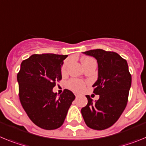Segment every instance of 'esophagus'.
<instances>
[{"instance_id": "1", "label": "esophagus", "mask_w": 146, "mask_h": 146, "mask_svg": "<svg viewBox=\"0 0 146 146\" xmlns=\"http://www.w3.org/2000/svg\"><path fill=\"white\" fill-rule=\"evenodd\" d=\"M75 95H76V98H78V96H80V95H81V94H80L79 93H77V92H76V93H75Z\"/></svg>"}]
</instances>
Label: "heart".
<instances>
[{
  "instance_id": "obj_1",
  "label": "heart",
  "mask_w": 146,
  "mask_h": 146,
  "mask_svg": "<svg viewBox=\"0 0 146 146\" xmlns=\"http://www.w3.org/2000/svg\"><path fill=\"white\" fill-rule=\"evenodd\" d=\"M81 62H82L83 66L84 67L86 65H89V64L91 63H96V60H94L93 57H85L84 58H82L81 60ZM69 65V61H66L64 62V64L62 65L61 68V72L62 74H65L67 73V70H68V67ZM68 86L70 89H73L74 91H81L83 89H84L85 84L81 80L78 79H70L68 81V84H67Z\"/></svg>"
}]
</instances>
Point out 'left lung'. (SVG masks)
Segmentation results:
<instances>
[{
    "mask_svg": "<svg viewBox=\"0 0 146 146\" xmlns=\"http://www.w3.org/2000/svg\"><path fill=\"white\" fill-rule=\"evenodd\" d=\"M92 56L98 64V78L93 85L98 100L93 102L86 95L88 103L81 108L86 125L96 130H103L113 125L124 111L128 102L132 76L127 60L113 52L100 48L83 52Z\"/></svg>",
    "mask_w": 146,
    "mask_h": 146,
    "instance_id": "1",
    "label": "left lung"
}]
</instances>
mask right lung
<instances>
[{"mask_svg": "<svg viewBox=\"0 0 146 146\" xmlns=\"http://www.w3.org/2000/svg\"><path fill=\"white\" fill-rule=\"evenodd\" d=\"M68 55L33 54L23 60L17 73L19 97L22 106L35 125L47 130L64 123L76 97L64 89L60 96L52 89L62 79L61 66Z\"/></svg>", "mask_w": 146, "mask_h": 146, "instance_id": "add662e5", "label": "right lung"}]
</instances>
